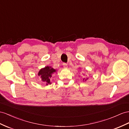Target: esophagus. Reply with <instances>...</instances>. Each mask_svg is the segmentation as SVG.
<instances>
[{
  "instance_id": "esophagus-1",
  "label": "esophagus",
  "mask_w": 129,
  "mask_h": 129,
  "mask_svg": "<svg viewBox=\"0 0 129 129\" xmlns=\"http://www.w3.org/2000/svg\"><path fill=\"white\" fill-rule=\"evenodd\" d=\"M62 65H63V67L64 68H68V64L67 63H63V64H62Z\"/></svg>"
}]
</instances>
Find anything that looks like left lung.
<instances>
[{
  "label": "left lung",
  "mask_w": 129,
  "mask_h": 129,
  "mask_svg": "<svg viewBox=\"0 0 129 129\" xmlns=\"http://www.w3.org/2000/svg\"><path fill=\"white\" fill-rule=\"evenodd\" d=\"M87 80H88V78H86V79H85V81H86ZM83 81L84 80V78H83Z\"/></svg>",
  "instance_id": "8db88e82"
}]
</instances>
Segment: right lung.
I'll return each instance as SVG.
<instances>
[{
    "label": "right lung",
    "instance_id": "1",
    "mask_svg": "<svg viewBox=\"0 0 129 129\" xmlns=\"http://www.w3.org/2000/svg\"><path fill=\"white\" fill-rule=\"evenodd\" d=\"M57 70H55L53 68L47 66V67H45L44 68L41 69L39 71L38 75L39 76H40L42 81L45 84H46V85H47L49 84H51L50 78L52 77V74L55 72Z\"/></svg>",
    "mask_w": 129,
    "mask_h": 129
}]
</instances>
